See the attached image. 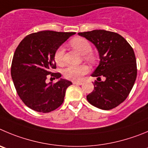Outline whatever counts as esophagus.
<instances>
[{
    "label": "esophagus",
    "instance_id": "obj_1",
    "mask_svg": "<svg viewBox=\"0 0 148 148\" xmlns=\"http://www.w3.org/2000/svg\"><path fill=\"white\" fill-rule=\"evenodd\" d=\"M73 84H74V85H82V82H76V81H74V82H73Z\"/></svg>",
    "mask_w": 148,
    "mask_h": 148
}]
</instances>
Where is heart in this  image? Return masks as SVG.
Masks as SVG:
<instances>
[{"label": "heart", "instance_id": "obj_1", "mask_svg": "<svg viewBox=\"0 0 148 148\" xmlns=\"http://www.w3.org/2000/svg\"><path fill=\"white\" fill-rule=\"evenodd\" d=\"M70 45L74 49L78 51L82 55H85V58L90 61L95 60L94 55L90 53L92 49L90 43L82 37H76L70 41ZM63 55L64 48L60 47L56 49L54 54V59L58 65H62L63 63ZM88 71V67L85 65L80 66H69L63 70V75L65 78L73 81L80 80L82 77L87 74Z\"/></svg>", "mask_w": 148, "mask_h": 148}]
</instances>
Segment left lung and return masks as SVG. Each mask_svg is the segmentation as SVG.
Segmentation results:
<instances>
[{"instance_id": "left-lung-1", "label": "left lung", "mask_w": 148, "mask_h": 148, "mask_svg": "<svg viewBox=\"0 0 148 148\" xmlns=\"http://www.w3.org/2000/svg\"><path fill=\"white\" fill-rule=\"evenodd\" d=\"M96 46L99 54V65L92 77L94 90L87 96L90 104L101 110H110L118 107L130 93L137 74L136 61L133 48L117 33L94 30L78 33Z\"/></svg>"}]
</instances>
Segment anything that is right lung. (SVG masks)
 <instances>
[{"instance_id": "1", "label": "right lung", "mask_w": 148, "mask_h": 148, "mask_svg": "<svg viewBox=\"0 0 148 148\" xmlns=\"http://www.w3.org/2000/svg\"><path fill=\"white\" fill-rule=\"evenodd\" d=\"M74 32L44 30L29 34L18 45L14 54L11 75L18 96L27 107L47 113L58 108L64 100L66 90L71 82L60 79L47 83V75L59 79L54 54Z\"/></svg>"}]
</instances>
